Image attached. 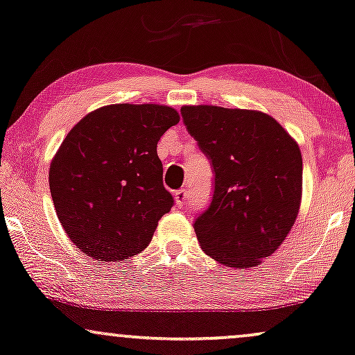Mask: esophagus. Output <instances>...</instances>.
I'll use <instances>...</instances> for the list:
<instances>
[{
  "label": "esophagus",
  "instance_id": "34e87169",
  "mask_svg": "<svg viewBox=\"0 0 355 355\" xmlns=\"http://www.w3.org/2000/svg\"><path fill=\"white\" fill-rule=\"evenodd\" d=\"M187 200H188V191L187 190H177L175 191V203H177V206L178 208H183V206H185V203H187Z\"/></svg>",
  "mask_w": 355,
  "mask_h": 355
}]
</instances>
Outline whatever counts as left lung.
Segmentation results:
<instances>
[{
    "instance_id": "obj_1",
    "label": "left lung",
    "mask_w": 355,
    "mask_h": 355,
    "mask_svg": "<svg viewBox=\"0 0 355 355\" xmlns=\"http://www.w3.org/2000/svg\"><path fill=\"white\" fill-rule=\"evenodd\" d=\"M180 113L214 172L211 203L193 224L201 249L223 266H259L285 241L298 216V144L260 111L200 105L183 106Z\"/></svg>"
}]
</instances>
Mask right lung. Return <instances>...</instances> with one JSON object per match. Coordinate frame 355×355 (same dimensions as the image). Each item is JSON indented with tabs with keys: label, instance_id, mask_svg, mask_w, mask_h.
Here are the masks:
<instances>
[{
	"label": "right lung",
	"instance_id": "add662e5",
	"mask_svg": "<svg viewBox=\"0 0 355 355\" xmlns=\"http://www.w3.org/2000/svg\"><path fill=\"white\" fill-rule=\"evenodd\" d=\"M180 121L162 105L103 106L58 147L49 187L58 221L82 252L116 262L142 252L173 206L157 142Z\"/></svg>",
	"mask_w": 355,
	"mask_h": 355
}]
</instances>
